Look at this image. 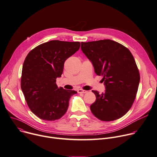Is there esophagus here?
I'll use <instances>...</instances> for the list:
<instances>
[{"label":"esophagus","mask_w":157,"mask_h":157,"mask_svg":"<svg viewBox=\"0 0 157 157\" xmlns=\"http://www.w3.org/2000/svg\"><path fill=\"white\" fill-rule=\"evenodd\" d=\"M87 92H88L87 91L83 90H81V89L78 90V93H86Z\"/></svg>","instance_id":"34e87169"}]
</instances>
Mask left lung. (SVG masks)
Instances as JSON below:
<instances>
[{
    "mask_svg": "<svg viewBox=\"0 0 157 157\" xmlns=\"http://www.w3.org/2000/svg\"><path fill=\"white\" fill-rule=\"evenodd\" d=\"M81 50L92 62L94 72L103 76L106 90L96 95L90 106L93 115L104 121L123 117L132 106L140 79L139 70L130 50L110 39L81 42Z\"/></svg>",
    "mask_w": 157,
    "mask_h": 157,
    "instance_id": "obj_1",
    "label": "left lung"
}]
</instances>
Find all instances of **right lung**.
Returning <instances> with one entry per match:
<instances>
[{"instance_id": "obj_1", "label": "right lung", "mask_w": 157, "mask_h": 157, "mask_svg": "<svg viewBox=\"0 0 157 157\" xmlns=\"http://www.w3.org/2000/svg\"><path fill=\"white\" fill-rule=\"evenodd\" d=\"M80 48L79 42L51 40L41 44L29 53L24 60L21 87L31 111L41 120L55 121L66 113L74 90L56 84L65 61Z\"/></svg>"}]
</instances>
